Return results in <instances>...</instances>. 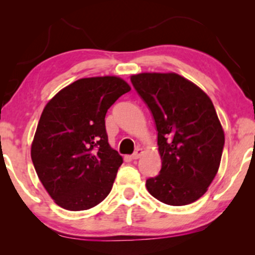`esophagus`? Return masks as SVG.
Here are the masks:
<instances>
[{"label":"esophagus","mask_w":255,"mask_h":255,"mask_svg":"<svg viewBox=\"0 0 255 255\" xmlns=\"http://www.w3.org/2000/svg\"><path fill=\"white\" fill-rule=\"evenodd\" d=\"M141 154H142V149L138 147V148L135 149V151L133 152V154L131 155V158L133 159V160H137V159L140 158V155H141Z\"/></svg>","instance_id":"obj_1"}]
</instances>
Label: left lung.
I'll use <instances>...</instances> for the list:
<instances>
[{"mask_svg":"<svg viewBox=\"0 0 255 255\" xmlns=\"http://www.w3.org/2000/svg\"><path fill=\"white\" fill-rule=\"evenodd\" d=\"M131 82L158 131L162 166L146 180L148 193L168 205L193 203L215 179L225 142L210 97L175 73H140Z\"/></svg>","mask_w":255,"mask_h":255,"instance_id":"left-lung-1","label":"left lung"}]
</instances>
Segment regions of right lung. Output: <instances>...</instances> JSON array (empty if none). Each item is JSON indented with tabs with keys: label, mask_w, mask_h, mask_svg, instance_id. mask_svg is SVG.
I'll return each mask as SVG.
<instances>
[{
	"label": "right lung",
	"mask_w": 255,
	"mask_h": 255,
	"mask_svg": "<svg viewBox=\"0 0 255 255\" xmlns=\"http://www.w3.org/2000/svg\"><path fill=\"white\" fill-rule=\"evenodd\" d=\"M130 90L117 76L80 79L44 108L31 159L40 182L59 207L87 210L109 195L123 158L108 142L104 118Z\"/></svg>",
	"instance_id": "obj_1"
}]
</instances>
